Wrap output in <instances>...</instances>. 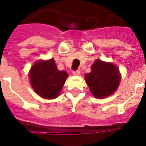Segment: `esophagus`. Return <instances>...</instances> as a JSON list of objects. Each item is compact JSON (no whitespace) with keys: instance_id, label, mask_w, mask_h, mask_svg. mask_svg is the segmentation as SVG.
Listing matches in <instances>:
<instances>
[{"instance_id":"1","label":"esophagus","mask_w":146,"mask_h":146,"mask_svg":"<svg viewBox=\"0 0 146 146\" xmlns=\"http://www.w3.org/2000/svg\"><path fill=\"white\" fill-rule=\"evenodd\" d=\"M80 71L79 70H76V71H73V75H75V76H78V75H80Z\"/></svg>"}]
</instances>
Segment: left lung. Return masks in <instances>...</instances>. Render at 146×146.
Returning a JSON list of instances; mask_svg holds the SVG:
<instances>
[{
	"label": "left lung",
	"instance_id": "8db88e82",
	"mask_svg": "<svg viewBox=\"0 0 146 146\" xmlns=\"http://www.w3.org/2000/svg\"><path fill=\"white\" fill-rule=\"evenodd\" d=\"M91 69V73L85 74V80L92 95L97 98L113 95L121 78L118 68L111 62L97 59Z\"/></svg>",
	"mask_w": 146,
	"mask_h": 146
}]
</instances>
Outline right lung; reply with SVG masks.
Wrapping results in <instances>:
<instances>
[{
	"mask_svg": "<svg viewBox=\"0 0 146 146\" xmlns=\"http://www.w3.org/2000/svg\"><path fill=\"white\" fill-rule=\"evenodd\" d=\"M30 80L32 88L37 95L46 99L57 98L62 89L68 73L58 70L53 58L38 60L30 71Z\"/></svg>",
	"mask_w": 146,
	"mask_h": 146,
	"instance_id": "1",
	"label": "right lung"
}]
</instances>
